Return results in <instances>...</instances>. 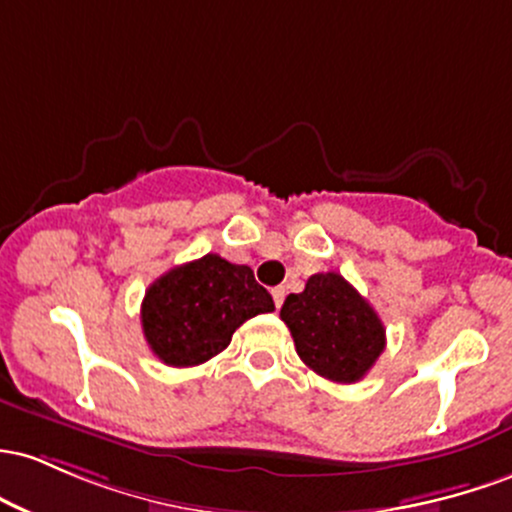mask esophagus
<instances>
[{"label":"esophagus","mask_w":512,"mask_h":512,"mask_svg":"<svg viewBox=\"0 0 512 512\" xmlns=\"http://www.w3.org/2000/svg\"><path fill=\"white\" fill-rule=\"evenodd\" d=\"M271 295H273V302H275V307H283V300H285V287L283 285H278V287H273L271 290Z\"/></svg>","instance_id":"1"}]
</instances>
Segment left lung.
I'll use <instances>...</instances> for the list:
<instances>
[{
	"label": "left lung",
	"mask_w": 512,
	"mask_h": 512,
	"mask_svg": "<svg viewBox=\"0 0 512 512\" xmlns=\"http://www.w3.org/2000/svg\"><path fill=\"white\" fill-rule=\"evenodd\" d=\"M297 355L317 375L353 384L380 358L384 324L370 302L338 273H317L280 309Z\"/></svg>",
	"instance_id": "1"
}]
</instances>
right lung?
<instances>
[{"label": "right lung", "instance_id": "obj_1", "mask_svg": "<svg viewBox=\"0 0 512 512\" xmlns=\"http://www.w3.org/2000/svg\"><path fill=\"white\" fill-rule=\"evenodd\" d=\"M273 309V297L249 266L208 254L154 280L140 319L147 346L162 363L193 367L222 353L246 319Z\"/></svg>", "mask_w": 512, "mask_h": 512}]
</instances>
